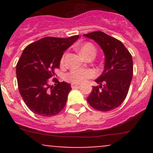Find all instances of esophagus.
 <instances>
[{"mask_svg": "<svg viewBox=\"0 0 153 153\" xmlns=\"http://www.w3.org/2000/svg\"><path fill=\"white\" fill-rule=\"evenodd\" d=\"M72 89H75V88H78L80 86V85H78V84H72Z\"/></svg>", "mask_w": 153, "mask_h": 153, "instance_id": "34e87169", "label": "esophagus"}]
</instances>
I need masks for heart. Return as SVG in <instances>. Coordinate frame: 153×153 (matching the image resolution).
<instances>
[{"mask_svg":"<svg viewBox=\"0 0 153 153\" xmlns=\"http://www.w3.org/2000/svg\"><path fill=\"white\" fill-rule=\"evenodd\" d=\"M79 52L81 55L85 58L92 56L95 54V48L91 43L86 42L79 47ZM64 61V57L61 59V64ZM95 76V72L92 69H75L69 72L66 75V79L72 84H78L85 82L87 79Z\"/></svg>","mask_w":153,"mask_h":153,"instance_id":"obj_1","label":"heart"}]
</instances>
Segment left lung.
<instances>
[{"label":"left lung","mask_w":153,"mask_h":153,"mask_svg":"<svg viewBox=\"0 0 153 153\" xmlns=\"http://www.w3.org/2000/svg\"><path fill=\"white\" fill-rule=\"evenodd\" d=\"M84 36L94 40L105 55L104 71L95 81L99 86L92 88L88 103L101 112L115 109L124 102L129 91L133 75L132 55L121 41L101 31ZM103 83L105 84L104 87Z\"/></svg>","instance_id":"obj_1"}]
</instances>
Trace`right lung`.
<instances>
[{
	"instance_id": "obj_1",
	"label": "right lung",
	"mask_w": 153,
	"mask_h": 153,
	"mask_svg": "<svg viewBox=\"0 0 153 153\" xmlns=\"http://www.w3.org/2000/svg\"><path fill=\"white\" fill-rule=\"evenodd\" d=\"M79 38L46 37L27 46L16 66L18 89L26 105L34 113L51 117L59 113L66 105L68 94L72 89L67 82L51 86L48 79L55 75L65 50Z\"/></svg>"
}]
</instances>
